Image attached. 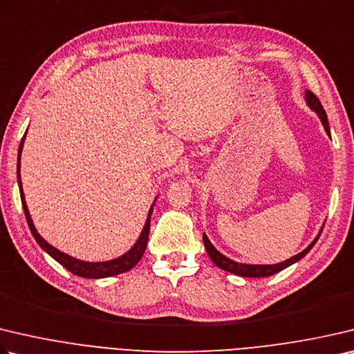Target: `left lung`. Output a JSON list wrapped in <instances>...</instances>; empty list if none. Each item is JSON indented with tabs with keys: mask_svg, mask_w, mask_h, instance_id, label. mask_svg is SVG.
Instances as JSON below:
<instances>
[{
	"mask_svg": "<svg viewBox=\"0 0 354 354\" xmlns=\"http://www.w3.org/2000/svg\"><path fill=\"white\" fill-rule=\"evenodd\" d=\"M305 102H306V105L310 106V110H313L314 113H316V114L319 115V119H320V122H322V125H324V128H325L326 134H328V136L331 138V134H330V125H328V118H326V113H325V110H324L322 104H320L319 99L310 91V89H306V91H305ZM324 226H325V223H324ZM324 226L320 227L317 236H316V239H314L310 244H308L306 249L301 250V252H299L297 255L291 257V259H288V260H285V261H280V263H275V265H248V263L234 261V260H230L229 257L223 255V254L220 252V250H218V249L214 246V244L210 243L209 236L205 235V234H203V241H204V248H205V250H207V254H209V257H210V260L214 261L218 268L223 269V271H227V272H230V274L240 275V277L259 279V277H269V275H274V274H277V272H280V271H283V269H286L288 266H291V265H294V263H297L299 260L304 259V257H305L308 252H310L314 244H316V241L319 240L320 234H322Z\"/></svg>",
	"mask_w": 354,
	"mask_h": 354,
	"instance_id": "1",
	"label": "left lung"
}]
</instances>
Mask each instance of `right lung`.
Here are the masks:
<instances>
[{
  "label": "right lung",
  "mask_w": 354,
  "mask_h": 354,
  "mask_svg": "<svg viewBox=\"0 0 354 354\" xmlns=\"http://www.w3.org/2000/svg\"><path fill=\"white\" fill-rule=\"evenodd\" d=\"M26 134H28V130H26L24 136L20 142V149H18V159H17V179H18V187H20V196H21V204H23V210L26 215V220H28L30 234L34 235L35 241L40 244V248L44 250V252L49 254L55 261H59L63 268H66L69 272H73L79 277L83 279H105V277H113V275H119L124 274L127 271H130L134 266L138 265L139 260L142 259V255L145 252L147 243H149V232H150V220H151V214H153V207H155V203L158 199V195L155 198V201L150 205L149 209V215H147V220L144 224L142 232H140L139 239L136 243L127 250L125 254H122L118 259L113 260H106V261H85V260H79L75 257H71L65 252H62L57 248H54L53 244H49L43 236L38 234V230L35 229V224L32 221L28 204H26V198H24V192H23V184H21V175H20V164H21V151H23V145H24V139Z\"/></svg>",
  "instance_id": "add662e5"
}]
</instances>
